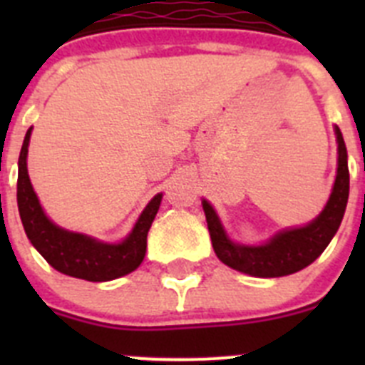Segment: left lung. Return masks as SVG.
Listing matches in <instances>:
<instances>
[{
  "label": "left lung",
  "instance_id": "left-lung-1",
  "mask_svg": "<svg viewBox=\"0 0 365 365\" xmlns=\"http://www.w3.org/2000/svg\"><path fill=\"white\" fill-rule=\"evenodd\" d=\"M338 140V172L333 193L325 205L324 212L307 227L279 232L261 247H245L232 243L222 230L217 214L210 202L202 201L212 247L219 259L230 269L257 276V278H279L289 276L311 265L324 252L333 235L340 227L349 197V168H347V150L340 130L334 128Z\"/></svg>",
  "mask_w": 365,
  "mask_h": 365
}]
</instances>
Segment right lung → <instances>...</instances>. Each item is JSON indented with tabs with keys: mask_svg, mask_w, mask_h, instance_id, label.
Returning a JSON list of instances; mask_svg holds the SVG:
<instances>
[{
	"mask_svg": "<svg viewBox=\"0 0 365 365\" xmlns=\"http://www.w3.org/2000/svg\"><path fill=\"white\" fill-rule=\"evenodd\" d=\"M29 128L18 160V208L25 234L38 252L58 272L87 279L109 282L133 272L146 256L148 230L160 206L163 193H157L144 208L131 234L118 245L100 243L83 234L63 230L47 219L32 190L27 173V151L31 140Z\"/></svg>",
	"mask_w": 365,
	"mask_h": 365,
	"instance_id": "add662e5",
	"label": "right lung"
}]
</instances>
